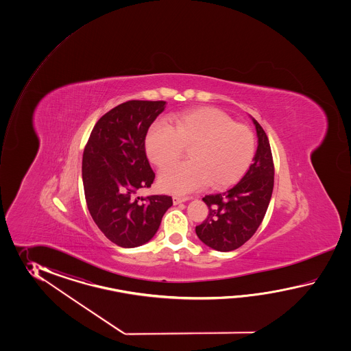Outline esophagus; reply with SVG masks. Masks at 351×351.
<instances>
[{
	"mask_svg": "<svg viewBox=\"0 0 351 351\" xmlns=\"http://www.w3.org/2000/svg\"><path fill=\"white\" fill-rule=\"evenodd\" d=\"M189 199L188 197H180V195H174L173 197V203L174 204H179V203H182V202H186Z\"/></svg>",
	"mask_w": 351,
	"mask_h": 351,
	"instance_id": "34e87169",
	"label": "esophagus"
}]
</instances>
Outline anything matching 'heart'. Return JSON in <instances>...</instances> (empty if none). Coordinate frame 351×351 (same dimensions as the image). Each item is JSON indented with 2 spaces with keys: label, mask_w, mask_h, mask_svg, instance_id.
<instances>
[{
  "label": "heart",
  "mask_w": 351,
  "mask_h": 351,
  "mask_svg": "<svg viewBox=\"0 0 351 351\" xmlns=\"http://www.w3.org/2000/svg\"><path fill=\"white\" fill-rule=\"evenodd\" d=\"M188 145L191 160L169 165L159 174V186L165 192L230 186L246 172L254 154L251 129L210 106L174 114L168 123H154L145 136L148 158L159 168L177 160Z\"/></svg>",
  "instance_id": "1"
}]
</instances>
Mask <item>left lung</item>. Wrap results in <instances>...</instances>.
<instances>
[{
  "label": "left lung",
  "instance_id": "8db88e82",
  "mask_svg": "<svg viewBox=\"0 0 351 351\" xmlns=\"http://www.w3.org/2000/svg\"><path fill=\"white\" fill-rule=\"evenodd\" d=\"M254 121L258 145L254 163L236 186L203 198L208 216L195 227L198 239L216 251L228 252L242 246L260 227L274 191V160L269 138Z\"/></svg>",
  "mask_w": 351,
  "mask_h": 351
}]
</instances>
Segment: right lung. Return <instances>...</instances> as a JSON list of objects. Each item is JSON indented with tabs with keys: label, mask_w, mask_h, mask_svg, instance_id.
Listing matches in <instances>:
<instances>
[{
	"label": "right lung",
	"mask_w": 351,
	"mask_h": 351,
	"mask_svg": "<svg viewBox=\"0 0 351 351\" xmlns=\"http://www.w3.org/2000/svg\"><path fill=\"white\" fill-rule=\"evenodd\" d=\"M165 101L130 100L97 120L82 154V184L90 215L112 243L142 246L157 233L172 197H138L156 178L145 136Z\"/></svg>",
	"instance_id": "right-lung-1"
}]
</instances>
